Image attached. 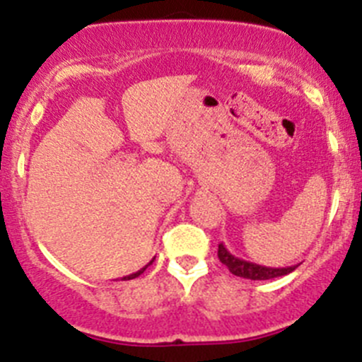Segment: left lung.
I'll list each match as a JSON object with an SVG mask.
<instances>
[{
	"label": "left lung",
	"instance_id": "obj_1",
	"mask_svg": "<svg viewBox=\"0 0 362 362\" xmlns=\"http://www.w3.org/2000/svg\"><path fill=\"white\" fill-rule=\"evenodd\" d=\"M218 259H221L222 264L228 266L229 272L236 276H242V279H249V280H272V279H279V276L289 275L293 273L298 264L296 266H287V268H269V266H261L255 264V262L245 261V259H240L236 255H233L231 252L224 247V243L218 245V252H217Z\"/></svg>",
	"mask_w": 362,
	"mask_h": 362
}]
</instances>
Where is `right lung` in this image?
<instances>
[{
    "mask_svg": "<svg viewBox=\"0 0 362 362\" xmlns=\"http://www.w3.org/2000/svg\"><path fill=\"white\" fill-rule=\"evenodd\" d=\"M145 268H147V266H145ZM145 268H141L140 272H136V273H133V275H127V276H124V280H133V279H136V276H140L141 273L145 272Z\"/></svg>",
    "mask_w": 362,
    "mask_h": 362,
    "instance_id": "add662e5",
    "label": "right lung"
}]
</instances>
